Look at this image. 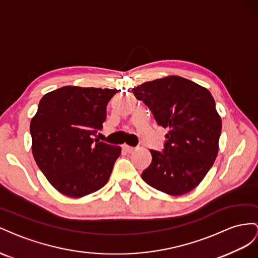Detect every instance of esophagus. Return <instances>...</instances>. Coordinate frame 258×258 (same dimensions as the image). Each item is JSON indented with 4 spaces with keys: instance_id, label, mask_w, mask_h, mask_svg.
Masks as SVG:
<instances>
[{
    "instance_id": "34e87169",
    "label": "esophagus",
    "mask_w": 258,
    "mask_h": 258,
    "mask_svg": "<svg viewBox=\"0 0 258 258\" xmlns=\"http://www.w3.org/2000/svg\"><path fill=\"white\" fill-rule=\"evenodd\" d=\"M123 150H124L125 152H127V153H133V152L135 151V149L133 148V147H130V146H127V145H124V146H123Z\"/></svg>"
}]
</instances>
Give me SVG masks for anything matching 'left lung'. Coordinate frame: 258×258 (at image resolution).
I'll return each mask as SVG.
<instances>
[{"label": "left lung", "instance_id": "8db88e82", "mask_svg": "<svg viewBox=\"0 0 258 258\" xmlns=\"http://www.w3.org/2000/svg\"><path fill=\"white\" fill-rule=\"evenodd\" d=\"M150 108L159 125L168 128L163 152L150 150L151 164L142 177L149 186L181 196L199 186L218 153L222 119L208 88L168 76L132 88Z\"/></svg>", "mask_w": 258, "mask_h": 258}]
</instances>
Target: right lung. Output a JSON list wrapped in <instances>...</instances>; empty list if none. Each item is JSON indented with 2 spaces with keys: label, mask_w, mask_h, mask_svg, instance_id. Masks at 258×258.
<instances>
[{
  "label": "right lung",
  "mask_w": 258,
  "mask_h": 258,
  "mask_svg": "<svg viewBox=\"0 0 258 258\" xmlns=\"http://www.w3.org/2000/svg\"><path fill=\"white\" fill-rule=\"evenodd\" d=\"M116 90L63 86L44 95L31 119L32 153L60 194L82 198L104 187L121 148L92 138Z\"/></svg>",
  "instance_id": "obj_1"
}]
</instances>
